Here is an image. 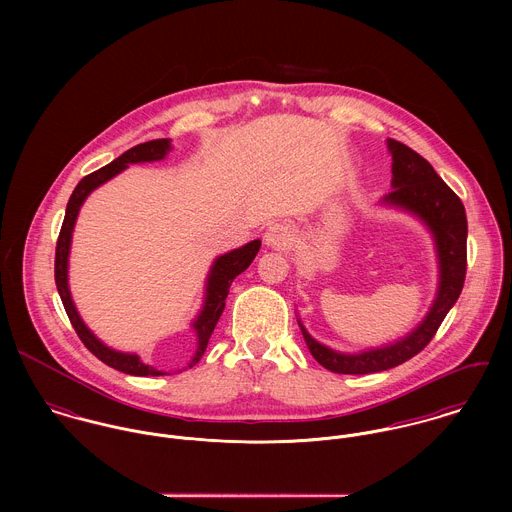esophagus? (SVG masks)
I'll return each mask as SVG.
<instances>
[{"instance_id": "obj_1", "label": "esophagus", "mask_w": 512, "mask_h": 512, "mask_svg": "<svg viewBox=\"0 0 512 512\" xmlns=\"http://www.w3.org/2000/svg\"><path fill=\"white\" fill-rule=\"evenodd\" d=\"M264 242L270 248H288L293 242V228L288 222H274L264 232Z\"/></svg>"}]
</instances>
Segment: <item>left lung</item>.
I'll use <instances>...</instances> for the list:
<instances>
[{
    "label": "left lung",
    "instance_id": "left-lung-1",
    "mask_svg": "<svg viewBox=\"0 0 512 512\" xmlns=\"http://www.w3.org/2000/svg\"><path fill=\"white\" fill-rule=\"evenodd\" d=\"M386 146L392 155V191L378 205L404 211L428 228L438 256V292L426 317L406 337L361 353H341L319 343L297 317L313 359L337 374L382 372L418 355L436 335L465 282L467 217L463 203L420 153L396 140H386Z\"/></svg>",
    "mask_w": 512,
    "mask_h": 512
}]
</instances>
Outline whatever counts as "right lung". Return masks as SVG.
Here are the masks:
<instances>
[{"label": "right lung", "mask_w": 512, "mask_h": 512, "mask_svg": "<svg viewBox=\"0 0 512 512\" xmlns=\"http://www.w3.org/2000/svg\"><path fill=\"white\" fill-rule=\"evenodd\" d=\"M171 151V140H151L146 144L132 147L126 153H122L120 157H116L112 163H108L106 167L86 175L76 187H74L73 195L69 199L67 205V213L65 220L61 226V234L57 240V254H55V282H57V290L63 299L65 311L73 323L76 335L80 337V341L84 343V347L96 357L100 359L104 365L112 366L124 374H132V376H161L167 374L165 370H157L155 366L146 365L140 355L136 353H122L116 351L112 347H108L106 343H102L82 321V317L78 315L76 307H74L73 295L69 288V256H71V242H73V230L80 207L86 201V197L98 189L100 185H104L106 181H110L112 177H116L118 173H122L124 169H128V165L132 163H149V161H159L165 159L167 153ZM262 242L260 240H252L240 248H234L226 254H222L219 258H215L209 276H207V284H205V299H203V307L199 311V315L193 319L191 329L197 335V349L195 355L189 363V368L197 365L207 349V343L217 327V321L222 315L224 309V301L230 290V284L234 282V278L238 274H242L252 260L256 258L258 250H260Z\"/></svg>", "instance_id": "1"}]
</instances>
